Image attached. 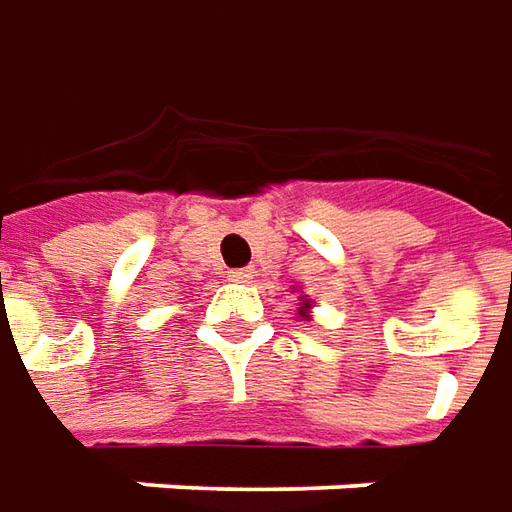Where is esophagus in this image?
Instances as JSON below:
<instances>
[{
    "mask_svg": "<svg viewBox=\"0 0 512 512\" xmlns=\"http://www.w3.org/2000/svg\"><path fill=\"white\" fill-rule=\"evenodd\" d=\"M252 277H255V269H249V266H246V269H232V272H229V280H232V283H249Z\"/></svg>",
    "mask_w": 512,
    "mask_h": 512,
    "instance_id": "34e87169",
    "label": "esophagus"
}]
</instances>
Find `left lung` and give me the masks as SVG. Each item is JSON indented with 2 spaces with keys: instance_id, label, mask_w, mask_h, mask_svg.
Instances as JSON below:
<instances>
[{
  "instance_id": "obj_1",
  "label": "left lung",
  "mask_w": 512,
  "mask_h": 512,
  "mask_svg": "<svg viewBox=\"0 0 512 512\" xmlns=\"http://www.w3.org/2000/svg\"><path fill=\"white\" fill-rule=\"evenodd\" d=\"M303 309H309V303H303ZM303 317H306V311H303Z\"/></svg>"
}]
</instances>
